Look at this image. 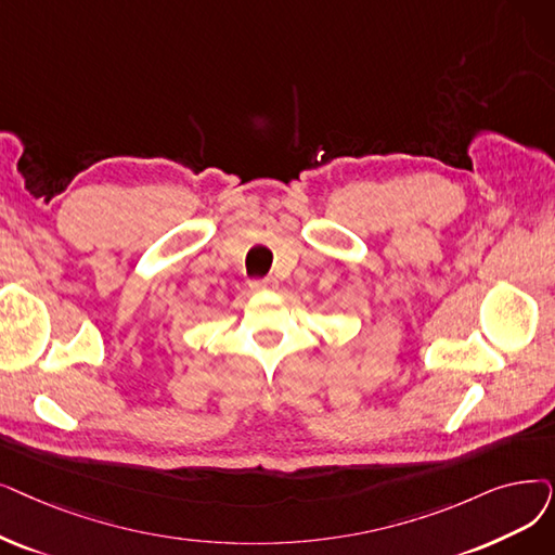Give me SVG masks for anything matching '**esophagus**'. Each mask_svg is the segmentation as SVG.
<instances>
[{"label":"esophagus","instance_id":"esophagus-1","mask_svg":"<svg viewBox=\"0 0 555 555\" xmlns=\"http://www.w3.org/2000/svg\"><path fill=\"white\" fill-rule=\"evenodd\" d=\"M276 279L274 276H264V279H254L251 283H249V287L251 291H256V293H268V291H276Z\"/></svg>","mask_w":555,"mask_h":555}]
</instances>
